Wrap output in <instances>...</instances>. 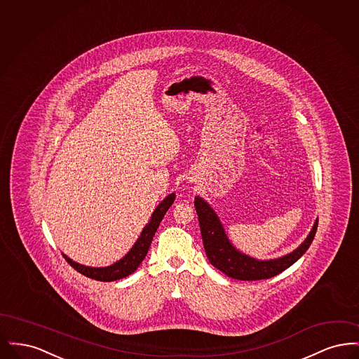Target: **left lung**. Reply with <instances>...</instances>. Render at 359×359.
I'll return each instance as SVG.
<instances>
[{"label":"left lung","instance_id":"1","mask_svg":"<svg viewBox=\"0 0 359 359\" xmlns=\"http://www.w3.org/2000/svg\"><path fill=\"white\" fill-rule=\"evenodd\" d=\"M195 208L201 224L205 256L208 261L226 276L243 281L271 278L288 269L290 265H293L307 252L318 229L316 219L307 238L304 239V242L297 249H294L287 256L262 261L246 256L233 246V243L224 233L222 223L217 212L201 196H195Z\"/></svg>","mask_w":359,"mask_h":359}]
</instances>
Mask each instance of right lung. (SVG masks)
<instances>
[{"label": "right lung", "instance_id": "1", "mask_svg": "<svg viewBox=\"0 0 359 359\" xmlns=\"http://www.w3.org/2000/svg\"><path fill=\"white\" fill-rule=\"evenodd\" d=\"M173 201H175V194H170L160 205L156 207V210L151 217V221L144 227L136 243L132 246V249L128 252V255H125V257H122L120 261L114 262L113 265L103 266V268H91V266H85V265H81V264L72 261L66 255H63V257L66 258V261L75 271L85 274L86 277H90V278L98 280V281H116V280H120V278L133 273L140 266V264L142 262V259L147 256L149 246L152 243L154 233H156L160 222L163 221L165 212L168 211V208L173 203Z\"/></svg>", "mask_w": 359, "mask_h": 359}]
</instances>
